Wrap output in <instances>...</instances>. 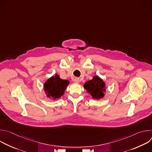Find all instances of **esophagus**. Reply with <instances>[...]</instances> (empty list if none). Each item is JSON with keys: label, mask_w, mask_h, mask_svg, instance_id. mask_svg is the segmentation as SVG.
Returning <instances> with one entry per match:
<instances>
[{"label": "esophagus", "mask_w": 152, "mask_h": 152, "mask_svg": "<svg viewBox=\"0 0 152 152\" xmlns=\"http://www.w3.org/2000/svg\"><path fill=\"white\" fill-rule=\"evenodd\" d=\"M74 82H75L76 83H78L80 82V80H79V78L75 77V78L74 79Z\"/></svg>", "instance_id": "1"}]
</instances>
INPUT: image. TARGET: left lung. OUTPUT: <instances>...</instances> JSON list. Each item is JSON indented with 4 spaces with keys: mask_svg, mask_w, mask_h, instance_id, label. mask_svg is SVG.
<instances>
[{
    "mask_svg": "<svg viewBox=\"0 0 152 152\" xmlns=\"http://www.w3.org/2000/svg\"><path fill=\"white\" fill-rule=\"evenodd\" d=\"M83 87L86 92L90 93L94 99H101L105 96L106 84L99 76H95L90 80L86 82Z\"/></svg>",
    "mask_w": 152,
    "mask_h": 152,
    "instance_id": "1",
    "label": "left lung"
}]
</instances>
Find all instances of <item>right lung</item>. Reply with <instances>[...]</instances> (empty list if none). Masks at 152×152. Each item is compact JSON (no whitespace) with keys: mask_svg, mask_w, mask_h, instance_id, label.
Segmentation results:
<instances>
[{"mask_svg":"<svg viewBox=\"0 0 152 152\" xmlns=\"http://www.w3.org/2000/svg\"><path fill=\"white\" fill-rule=\"evenodd\" d=\"M70 82L63 80L58 74L49 78L43 84V90L49 99H57L61 98L64 94Z\"/></svg>","mask_w":152,"mask_h":152,"instance_id":"add662e5","label":"right lung"}]
</instances>
